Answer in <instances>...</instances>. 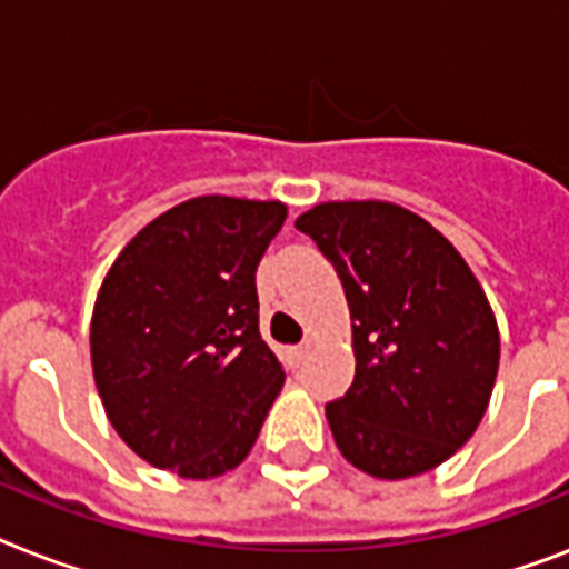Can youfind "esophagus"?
Listing matches in <instances>:
<instances>
[{
	"label": "esophagus",
	"instance_id": "esophagus-1",
	"mask_svg": "<svg viewBox=\"0 0 569 569\" xmlns=\"http://www.w3.org/2000/svg\"><path fill=\"white\" fill-rule=\"evenodd\" d=\"M307 355H310V342H301V346L289 348V363L301 366L303 360H307Z\"/></svg>",
	"mask_w": 569,
	"mask_h": 569
}]
</instances>
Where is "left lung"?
<instances>
[{
    "instance_id": "left-lung-1",
    "label": "left lung",
    "mask_w": 569,
    "mask_h": 569,
    "mask_svg": "<svg viewBox=\"0 0 569 569\" xmlns=\"http://www.w3.org/2000/svg\"><path fill=\"white\" fill-rule=\"evenodd\" d=\"M295 227L337 268L351 310L355 383L325 407L339 451L389 481L440 467L493 392L499 328L485 289L442 232L396 203H319Z\"/></svg>"
}]
</instances>
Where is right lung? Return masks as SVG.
I'll return each mask as SVG.
<instances>
[{
    "label": "right lung",
    "mask_w": 569,
    "mask_h": 569,
    "mask_svg": "<svg viewBox=\"0 0 569 569\" xmlns=\"http://www.w3.org/2000/svg\"><path fill=\"white\" fill-rule=\"evenodd\" d=\"M283 203L194 197L150 221L102 280L93 380L138 458L182 478L239 467L286 372L259 333L257 266Z\"/></svg>",
    "instance_id": "obj_1"
}]
</instances>
